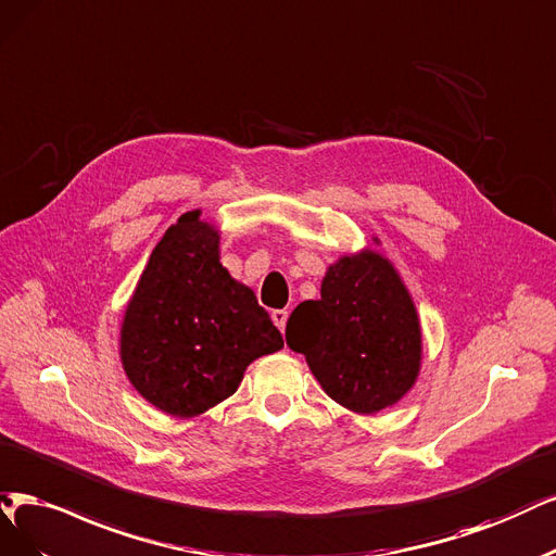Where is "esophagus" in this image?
<instances>
[{
    "label": "esophagus",
    "instance_id": "esophagus-1",
    "mask_svg": "<svg viewBox=\"0 0 556 556\" xmlns=\"http://www.w3.org/2000/svg\"><path fill=\"white\" fill-rule=\"evenodd\" d=\"M273 320H275V325L279 327V330L283 332L286 330V320H289V312H286V309H275L273 312Z\"/></svg>",
    "mask_w": 556,
    "mask_h": 556
}]
</instances>
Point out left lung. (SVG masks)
Instances as JSON below:
<instances>
[{
	"label": "left lung",
	"mask_w": 556,
	"mask_h": 556,
	"mask_svg": "<svg viewBox=\"0 0 556 556\" xmlns=\"http://www.w3.org/2000/svg\"><path fill=\"white\" fill-rule=\"evenodd\" d=\"M286 343L306 357L327 396L359 415L399 403L419 376L415 302L378 252L330 265L320 300H306L291 314Z\"/></svg>",
	"instance_id": "obj_1"
}]
</instances>
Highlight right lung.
<instances>
[{"label":"right lung","instance_id":"obj_1","mask_svg":"<svg viewBox=\"0 0 556 556\" xmlns=\"http://www.w3.org/2000/svg\"><path fill=\"white\" fill-rule=\"evenodd\" d=\"M283 348L281 332L219 263V233L185 213L155 244L121 325V362L137 392L174 417L229 399L244 368Z\"/></svg>","mask_w":556,"mask_h":556}]
</instances>
